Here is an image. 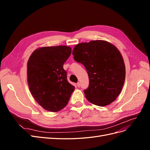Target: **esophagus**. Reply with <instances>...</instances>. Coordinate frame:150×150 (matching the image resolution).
<instances>
[{
  "instance_id": "obj_1",
  "label": "esophagus",
  "mask_w": 150,
  "mask_h": 150,
  "mask_svg": "<svg viewBox=\"0 0 150 150\" xmlns=\"http://www.w3.org/2000/svg\"><path fill=\"white\" fill-rule=\"evenodd\" d=\"M80 85H81L80 83H77V86H78V87H80Z\"/></svg>"
}]
</instances>
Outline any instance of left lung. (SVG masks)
<instances>
[{"mask_svg": "<svg viewBox=\"0 0 150 150\" xmlns=\"http://www.w3.org/2000/svg\"><path fill=\"white\" fill-rule=\"evenodd\" d=\"M72 54L88 74L89 86L84 90L86 99L99 106L114 101L121 91L126 75L123 59L117 49L104 40H92L76 45Z\"/></svg>", "mask_w": 150, "mask_h": 150, "instance_id": "8db88e82", "label": "left lung"}]
</instances>
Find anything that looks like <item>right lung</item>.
I'll use <instances>...</instances> for the list:
<instances>
[{"mask_svg": "<svg viewBox=\"0 0 150 150\" xmlns=\"http://www.w3.org/2000/svg\"><path fill=\"white\" fill-rule=\"evenodd\" d=\"M71 48L66 46L36 49L28 62V81L33 97L49 111L57 112L69 101L74 86L68 82L63 68Z\"/></svg>", "mask_w": 150, "mask_h": 150, "instance_id": "right-lung-1", "label": "right lung"}]
</instances>
